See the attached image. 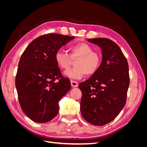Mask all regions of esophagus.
I'll return each instance as SVG.
<instances>
[{"label": "esophagus", "instance_id": "1", "mask_svg": "<svg viewBox=\"0 0 147 147\" xmlns=\"http://www.w3.org/2000/svg\"><path fill=\"white\" fill-rule=\"evenodd\" d=\"M71 85L73 88H75V87H77L78 86V83L77 82H75V81H71Z\"/></svg>", "mask_w": 147, "mask_h": 147}]
</instances>
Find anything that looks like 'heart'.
I'll use <instances>...</instances> for the list:
<instances>
[{
	"label": "heart",
	"mask_w": 147,
	"mask_h": 147,
	"mask_svg": "<svg viewBox=\"0 0 147 147\" xmlns=\"http://www.w3.org/2000/svg\"><path fill=\"white\" fill-rule=\"evenodd\" d=\"M69 55L62 51L55 53V59L59 67L63 70L67 69L72 61L78 59L75 63V67L67 70L64 75L72 79L82 78L84 74L87 76L94 75L100 68L102 57L98 52L93 51L89 44L78 43L69 48Z\"/></svg>",
	"instance_id": "obj_1"
}]
</instances>
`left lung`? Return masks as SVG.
<instances>
[{
    "label": "left lung",
    "mask_w": 147,
    "mask_h": 147,
    "mask_svg": "<svg viewBox=\"0 0 147 147\" xmlns=\"http://www.w3.org/2000/svg\"><path fill=\"white\" fill-rule=\"evenodd\" d=\"M102 50V63L97 72L79 84L82 92L81 113L95 126H103L116 118L126 104L129 86V65L116 43L109 38H89Z\"/></svg>",
    "instance_id": "obj_1"
}]
</instances>
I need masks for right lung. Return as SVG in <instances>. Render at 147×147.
Instances as JSON below:
<instances>
[{"label":"right lung","instance_id":"right-lung-1","mask_svg":"<svg viewBox=\"0 0 147 147\" xmlns=\"http://www.w3.org/2000/svg\"><path fill=\"white\" fill-rule=\"evenodd\" d=\"M74 38L59 34L42 35L21 56L15 86L22 110L34 122L44 123L54 118L60 99L70 90L69 80L62 76L55 55Z\"/></svg>","mask_w":147,"mask_h":147}]
</instances>
